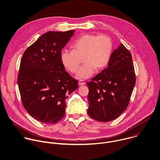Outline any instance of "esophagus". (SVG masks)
<instances>
[{
  "instance_id": "esophagus-1",
  "label": "esophagus",
  "mask_w": 160,
  "mask_h": 160,
  "mask_svg": "<svg viewBox=\"0 0 160 160\" xmlns=\"http://www.w3.org/2000/svg\"><path fill=\"white\" fill-rule=\"evenodd\" d=\"M85 84H86V82H84V81H82V80H81V81H79V84L80 86H83V85H84Z\"/></svg>"
}]
</instances>
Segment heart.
<instances>
[{"label":"heart","instance_id":"1","mask_svg":"<svg viewBox=\"0 0 160 160\" xmlns=\"http://www.w3.org/2000/svg\"><path fill=\"white\" fill-rule=\"evenodd\" d=\"M72 50L64 49L60 54L62 66L71 73H76L83 58L84 64L78 70L76 78L85 79L90 78L96 68L106 67L111 59L113 44L107 35L85 34L80 36L72 46Z\"/></svg>","mask_w":160,"mask_h":160}]
</instances>
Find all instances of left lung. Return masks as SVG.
I'll return each mask as SVG.
<instances>
[{"label": "left lung", "instance_id": "left-lung-1", "mask_svg": "<svg viewBox=\"0 0 160 160\" xmlns=\"http://www.w3.org/2000/svg\"><path fill=\"white\" fill-rule=\"evenodd\" d=\"M135 83L131 54L120 44L108 67L87 82L89 116L101 122L118 118L127 108Z\"/></svg>", "mask_w": 160, "mask_h": 160}]
</instances>
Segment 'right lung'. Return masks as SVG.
<instances>
[{"label":"right lung","mask_w":160,"mask_h":160,"mask_svg":"<svg viewBox=\"0 0 160 160\" xmlns=\"http://www.w3.org/2000/svg\"><path fill=\"white\" fill-rule=\"evenodd\" d=\"M74 32H47L21 58L18 84L22 102L27 112L41 122L54 124L62 119L68 95L79 87L60 60L62 49Z\"/></svg>","instance_id":"right-lung-1"}]
</instances>
